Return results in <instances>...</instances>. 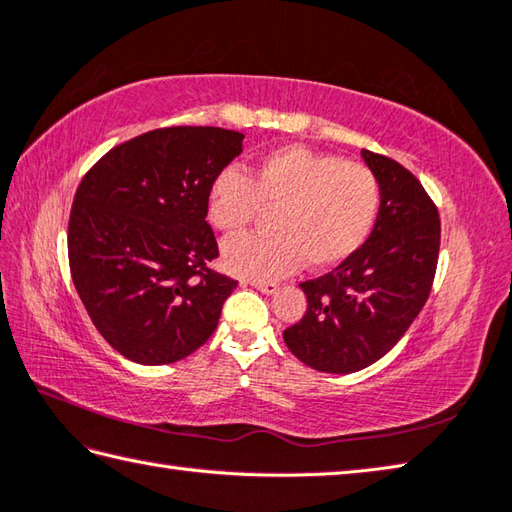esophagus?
<instances>
[{
  "label": "esophagus",
  "instance_id": "1",
  "mask_svg": "<svg viewBox=\"0 0 512 512\" xmlns=\"http://www.w3.org/2000/svg\"><path fill=\"white\" fill-rule=\"evenodd\" d=\"M248 284L255 286L257 290H262V293H266V295L277 293V288H279L277 282H259V279H253V282H248Z\"/></svg>",
  "mask_w": 512,
  "mask_h": 512
}]
</instances>
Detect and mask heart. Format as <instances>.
I'll return each instance as SVG.
<instances>
[{"label": "heart", "instance_id": "b5f03b06", "mask_svg": "<svg viewBox=\"0 0 512 512\" xmlns=\"http://www.w3.org/2000/svg\"><path fill=\"white\" fill-rule=\"evenodd\" d=\"M382 202L377 175L364 164L286 146L250 170L224 168L208 186V222L226 235L242 233L275 210L273 233L228 239L222 248L230 273L273 279L304 262L330 268L366 242Z\"/></svg>", "mask_w": 512, "mask_h": 512}]
</instances>
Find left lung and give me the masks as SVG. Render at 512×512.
Listing matches in <instances>:
<instances>
[{"label":"left lung","instance_id":"left-lung-1","mask_svg":"<svg viewBox=\"0 0 512 512\" xmlns=\"http://www.w3.org/2000/svg\"><path fill=\"white\" fill-rule=\"evenodd\" d=\"M382 188L366 244L330 273L302 282L308 308L284 330L290 353L322 373H355L382 359L433 288L442 222L422 182L395 159L362 150Z\"/></svg>","mask_w":512,"mask_h":512}]
</instances>
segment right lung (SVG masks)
I'll return each mask as SVG.
<instances>
[{
	"mask_svg": "<svg viewBox=\"0 0 512 512\" xmlns=\"http://www.w3.org/2000/svg\"><path fill=\"white\" fill-rule=\"evenodd\" d=\"M215 126L148 130L84 175L68 219V264L95 328L135 364H173L217 328L233 277L217 273L208 186L242 153Z\"/></svg>",
	"mask_w": 512,
	"mask_h": 512,
	"instance_id": "obj_1",
	"label": "right lung"
}]
</instances>
